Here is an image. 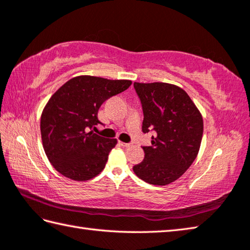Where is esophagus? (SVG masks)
Returning <instances> with one entry per match:
<instances>
[{
	"label": "esophagus",
	"instance_id": "obj_1",
	"mask_svg": "<svg viewBox=\"0 0 250 250\" xmlns=\"http://www.w3.org/2000/svg\"><path fill=\"white\" fill-rule=\"evenodd\" d=\"M119 144L121 146H124V147H130V146H131L130 143H125V142H119Z\"/></svg>",
	"mask_w": 250,
	"mask_h": 250
}]
</instances>
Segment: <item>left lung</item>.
Segmentation results:
<instances>
[{"instance_id": "8db88e82", "label": "left lung", "mask_w": 250, "mask_h": 250, "mask_svg": "<svg viewBox=\"0 0 250 250\" xmlns=\"http://www.w3.org/2000/svg\"><path fill=\"white\" fill-rule=\"evenodd\" d=\"M144 120L142 131L151 136L144 146L145 157L133 167L134 173L153 185H167L178 180L197 157L204 121L200 111L181 87L165 82H134Z\"/></svg>"}]
</instances>
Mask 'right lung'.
<instances>
[{
	"label": "right lung",
	"mask_w": 250,
	"mask_h": 250,
	"mask_svg": "<svg viewBox=\"0 0 250 250\" xmlns=\"http://www.w3.org/2000/svg\"><path fill=\"white\" fill-rule=\"evenodd\" d=\"M131 84L130 80L78 76L48 100L41 115L43 148L53 167L63 177L87 181L105 168L117 140L89 130L102 124L97 112L103 103Z\"/></svg>",
	"instance_id": "1"
}]
</instances>
